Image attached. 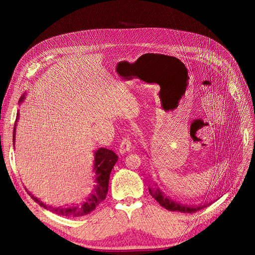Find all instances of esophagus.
<instances>
[{
  "mask_svg": "<svg viewBox=\"0 0 255 255\" xmlns=\"http://www.w3.org/2000/svg\"><path fill=\"white\" fill-rule=\"evenodd\" d=\"M128 151H130V140L128 136H125L122 138V140L119 145V153L126 154Z\"/></svg>",
  "mask_w": 255,
  "mask_h": 255,
  "instance_id": "34e87169",
  "label": "esophagus"
}]
</instances>
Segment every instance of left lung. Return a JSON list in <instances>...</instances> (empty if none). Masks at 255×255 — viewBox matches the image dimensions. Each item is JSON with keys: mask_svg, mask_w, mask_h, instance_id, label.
Listing matches in <instances>:
<instances>
[{"mask_svg": "<svg viewBox=\"0 0 255 255\" xmlns=\"http://www.w3.org/2000/svg\"><path fill=\"white\" fill-rule=\"evenodd\" d=\"M150 195L156 200V201L160 204V206L165 207L166 210L168 211H175V212H181V213H195L198 212L202 208L211 205L213 203L212 202H207L203 205H199V206H187V205H183L179 202H175L173 200L167 198L163 192H161L158 188H149Z\"/></svg>", "mask_w": 255, "mask_h": 255, "instance_id": "8db88e82", "label": "left lung"}]
</instances>
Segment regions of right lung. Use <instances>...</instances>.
<instances>
[{"mask_svg": "<svg viewBox=\"0 0 255 255\" xmlns=\"http://www.w3.org/2000/svg\"><path fill=\"white\" fill-rule=\"evenodd\" d=\"M23 100H24V96H22L20 98V103L23 101ZM17 115L19 116V113ZM18 116H17V120L19 118ZM16 125L17 122H14L12 141H14V136H16ZM117 160H118L117 154L112 150H109L106 148H100L98 151L95 152V171L97 176L96 179L97 186L85 203L75 204L69 207L53 208L51 206L44 205L41 201H39V200L30 194V192H28V195L36 203H38L44 208H47V210H51L53 213H55L59 216H65V217H81V216L87 215L92 211H95L96 207L106 198L107 191H109L110 175L112 172V169L114 168L115 164L117 163Z\"/></svg>", "mask_w": 255, "mask_h": 255, "instance_id": "obj_1", "label": "right lung"}]
</instances>
